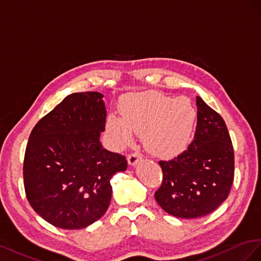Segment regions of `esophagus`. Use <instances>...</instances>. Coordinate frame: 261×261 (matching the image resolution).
<instances>
[{"instance_id": "esophagus-1", "label": "esophagus", "mask_w": 261, "mask_h": 261, "mask_svg": "<svg viewBox=\"0 0 261 261\" xmlns=\"http://www.w3.org/2000/svg\"><path fill=\"white\" fill-rule=\"evenodd\" d=\"M140 161H141V156L138 153H132L128 156V164L130 166H136Z\"/></svg>"}]
</instances>
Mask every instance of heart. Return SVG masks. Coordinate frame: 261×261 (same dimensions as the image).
<instances>
[{"label":"heart","instance_id":"1","mask_svg":"<svg viewBox=\"0 0 261 261\" xmlns=\"http://www.w3.org/2000/svg\"><path fill=\"white\" fill-rule=\"evenodd\" d=\"M120 115H109L106 129L117 150L133 142V131L141 133L146 151L160 159H173L190 145L198 113L185 96L173 98L159 93L125 96Z\"/></svg>","mask_w":261,"mask_h":261}]
</instances>
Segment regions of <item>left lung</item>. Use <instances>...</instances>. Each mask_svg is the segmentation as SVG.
Returning a JSON list of instances; mask_svg holds the SVG:
<instances>
[{
	"label": "left lung",
	"instance_id": "obj_1",
	"mask_svg": "<svg viewBox=\"0 0 261 261\" xmlns=\"http://www.w3.org/2000/svg\"><path fill=\"white\" fill-rule=\"evenodd\" d=\"M197 129L187 150L159 162L163 184L155 192L162 209L180 219H196L217 210L234 179V150L222 117L197 96Z\"/></svg>",
	"mask_w": 261,
	"mask_h": 261
}]
</instances>
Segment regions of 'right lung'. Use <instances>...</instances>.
<instances>
[{"label": "right lung", "instance_id": "obj_1", "mask_svg": "<svg viewBox=\"0 0 261 261\" xmlns=\"http://www.w3.org/2000/svg\"><path fill=\"white\" fill-rule=\"evenodd\" d=\"M98 92L71 94L41 118L29 136L24 185L33 209L50 224L80 229L106 213L110 178L126 169L124 156L100 143L107 111Z\"/></svg>", "mask_w": 261, "mask_h": 261}]
</instances>
